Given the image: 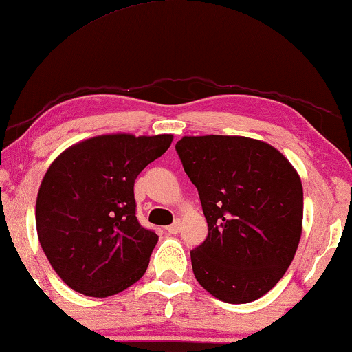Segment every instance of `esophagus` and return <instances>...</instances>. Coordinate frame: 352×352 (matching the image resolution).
I'll return each instance as SVG.
<instances>
[{
  "label": "esophagus",
  "mask_w": 352,
  "mask_h": 352,
  "mask_svg": "<svg viewBox=\"0 0 352 352\" xmlns=\"http://www.w3.org/2000/svg\"><path fill=\"white\" fill-rule=\"evenodd\" d=\"M180 229H182L180 219H177L175 223H172L170 226L166 228V230H167V232H169V234H178V232H180Z\"/></svg>",
  "instance_id": "esophagus-1"
}]
</instances>
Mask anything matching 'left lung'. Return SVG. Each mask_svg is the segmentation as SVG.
I'll use <instances>...</instances> for the list:
<instances>
[{"label": "left lung", "mask_w": 352, "mask_h": 352, "mask_svg": "<svg viewBox=\"0 0 352 352\" xmlns=\"http://www.w3.org/2000/svg\"><path fill=\"white\" fill-rule=\"evenodd\" d=\"M175 150L197 188L208 224L191 251L196 280L226 303H248L274 287L302 235L303 188L281 151L243 135H185Z\"/></svg>", "instance_id": "obj_1"}]
</instances>
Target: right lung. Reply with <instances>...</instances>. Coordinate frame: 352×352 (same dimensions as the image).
<instances>
[{"mask_svg":"<svg viewBox=\"0 0 352 352\" xmlns=\"http://www.w3.org/2000/svg\"><path fill=\"white\" fill-rule=\"evenodd\" d=\"M174 135L102 134L56 156L36 199L39 243L71 289L109 297L144 276L158 243L135 218L134 182Z\"/></svg>","mask_w":352,"mask_h":352,"instance_id":"add662e5","label":"right lung"}]
</instances>
